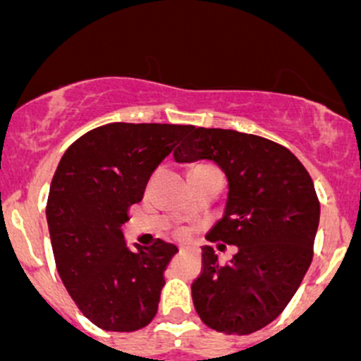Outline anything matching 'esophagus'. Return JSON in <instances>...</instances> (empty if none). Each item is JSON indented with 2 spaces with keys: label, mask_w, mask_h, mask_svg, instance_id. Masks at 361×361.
<instances>
[{
  "label": "esophagus",
  "mask_w": 361,
  "mask_h": 361,
  "mask_svg": "<svg viewBox=\"0 0 361 361\" xmlns=\"http://www.w3.org/2000/svg\"><path fill=\"white\" fill-rule=\"evenodd\" d=\"M180 251H190V248L188 246H180Z\"/></svg>",
  "instance_id": "obj_1"
}]
</instances>
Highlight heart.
<instances>
[{
	"label": "heart",
	"mask_w": 361,
	"mask_h": 361,
	"mask_svg": "<svg viewBox=\"0 0 361 361\" xmlns=\"http://www.w3.org/2000/svg\"><path fill=\"white\" fill-rule=\"evenodd\" d=\"M178 234H180V235H183V234H185V231H181V228H180V231H178Z\"/></svg>",
	"instance_id": "heart-1"
}]
</instances>
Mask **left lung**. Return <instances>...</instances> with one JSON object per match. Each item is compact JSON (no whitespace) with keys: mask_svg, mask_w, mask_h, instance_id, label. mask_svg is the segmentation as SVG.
<instances>
[{"mask_svg":"<svg viewBox=\"0 0 361 361\" xmlns=\"http://www.w3.org/2000/svg\"><path fill=\"white\" fill-rule=\"evenodd\" d=\"M174 160H213L228 180L225 214L207 239L238 246V253L220 262L213 248L202 250L192 283L199 318L224 334L264 329L285 311L314 255L319 201L307 169L267 137L194 126Z\"/></svg>","mask_w":361,"mask_h":361,"instance_id":"left-lung-1","label":"left lung"}]
</instances>
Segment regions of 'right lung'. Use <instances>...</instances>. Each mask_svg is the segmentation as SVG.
Listing matches in <instances>:
<instances>
[{
  "label": "right lung",
  "instance_id": "1",
  "mask_svg": "<svg viewBox=\"0 0 361 361\" xmlns=\"http://www.w3.org/2000/svg\"><path fill=\"white\" fill-rule=\"evenodd\" d=\"M192 126L113 122L80 136L52 178L47 221L56 267L85 318L108 332L150 325L178 248L162 239L127 248L122 225Z\"/></svg>",
  "mask_w": 361,
  "mask_h": 361
}]
</instances>
